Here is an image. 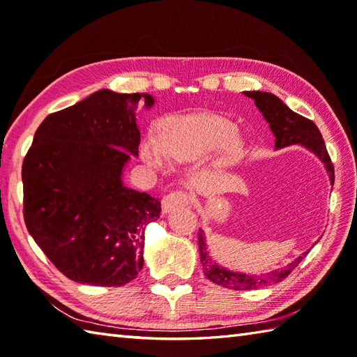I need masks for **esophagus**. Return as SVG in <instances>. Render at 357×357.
I'll return each instance as SVG.
<instances>
[{"label": "esophagus", "instance_id": "34e87169", "mask_svg": "<svg viewBox=\"0 0 357 357\" xmlns=\"http://www.w3.org/2000/svg\"><path fill=\"white\" fill-rule=\"evenodd\" d=\"M190 204V195L185 192H172L170 195H167L162 199V211L164 213H170L172 210L179 208V207H185Z\"/></svg>", "mask_w": 357, "mask_h": 357}]
</instances>
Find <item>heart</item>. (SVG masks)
I'll return each instance as SVG.
<instances>
[{
	"label": "heart",
	"mask_w": 357,
	"mask_h": 357,
	"mask_svg": "<svg viewBox=\"0 0 357 357\" xmlns=\"http://www.w3.org/2000/svg\"><path fill=\"white\" fill-rule=\"evenodd\" d=\"M236 128L221 116L196 115L179 116L167 121L161 142L147 138L141 153L153 167H164L165 158L178 162H193L219 150V162L230 164L241 155L242 141Z\"/></svg>",
	"instance_id": "obj_1"
}]
</instances>
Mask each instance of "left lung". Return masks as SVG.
<instances>
[{
	"label": "left lung",
	"instance_id": "1",
	"mask_svg": "<svg viewBox=\"0 0 357 357\" xmlns=\"http://www.w3.org/2000/svg\"><path fill=\"white\" fill-rule=\"evenodd\" d=\"M244 95L255 100L256 107L259 109L265 121L270 124L271 132L276 138L275 139L276 149H284L288 146H293V144H301V146H304L305 149L313 151V153L321 159L325 165V169L328 172L331 185L335 184V167H333V162L330 159L327 147H325V142L322 139L319 128L316 127L313 121L301 116L298 113H294L291 109H288L287 105L273 93L244 92ZM198 244H199V256H201L204 275H206L207 279H210L211 282L225 288H230V290H253V288L278 284L290 275V273L298 267L299 262L304 259V256L307 255V253H302V256H299L298 259H294L290 265H287L285 268L265 273V275H261V276H255V275H245V273H234L221 267V265H218L213 259H211V256H208L206 236H204V231L201 229H199Z\"/></svg>",
	"mask_w": 357,
	"mask_h": 357
}]
</instances>
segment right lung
<instances>
[{"label":"right lung","instance_id":"add662e5","mask_svg":"<svg viewBox=\"0 0 357 357\" xmlns=\"http://www.w3.org/2000/svg\"><path fill=\"white\" fill-rule=\"evenodd\" d=\"M149 93L98 90L45 118L22 161L24 222L64 276L119 287L144 265V227L161 202L123 184L141 141L136 109Z\"/></svg>","mask_w":357,"mask_h":357}]
</instances>
